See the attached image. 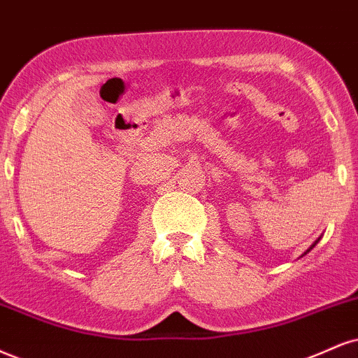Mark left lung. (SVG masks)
Listing matches in <instances>:
<instances>
[{
  "label": "left lung",
  "instance_id": "1",
  "mask_svg": "<svg viewBox=\"0 0 358 358\" xmlns=\"http://www.w3.org/2000/svg\"><path fill=\"white\" fill-rule=\"evenodd\" d=\"M318 240H320V238H317V240H315V242H313V245H312V247H310V248H308V250H307V252H305V253H303V255H307V253H308V252H310V250H312V248H313V247H315V245H317V243H318ZM303 255H302V257H303Z\"/></svg>",
  "mask_w": 358,
  "mask_h": 358
}]
</instances>
